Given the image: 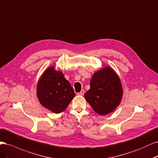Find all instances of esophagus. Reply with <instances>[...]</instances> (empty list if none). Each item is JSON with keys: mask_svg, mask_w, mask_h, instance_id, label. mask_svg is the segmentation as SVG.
I'll return each instance as SVG.
<instances>
[{"mask_svg": "<svg viewBox=\"0 0 158 158\" xmlns=\"http://www.w3.org/2000/svg\"><path fill=\"white\" fill-rule=\"evenodd\" d=\"M84 93H85V90L83 89V90H81L80 93H78L77 94H78V95H81V96H83V95L84 94Z\"/></svg>", "mask_w": 158, "mask_h": 158, "instance_id": "obj_1", "label": "esophagus"}]
</instances>
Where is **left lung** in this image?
<instances>
[{"mask_svg":"<svg viewBox=\"0 0 158 158\" xmlns=\"http://www.w3.org/2000/svg\"><path fill=\"white\" fill-rule=\"evenodd\" d=\"M123 96V89L119 77L114 71L106 67L93 75L90 89L85 98L96 113L105 115L118 106Z\"/></svg>","mask_w":158,"mask_h":158,"instance_id":"8db88e82","label":"left lung"}]
</instances>
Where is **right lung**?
I'll use <instances>...</instances> for the list:
<instances>
[{"label":"right lung","instance_id":"obj_1","mask_svg":"<svg viewBox=\"0 0 158 158\" xmlns=\"http://www.w3.org/2000/svg\"><path fill=\"white\" fill-rule=\"evenodd\" d=\"M37 97L44 108L55 114L64 111L75 95L64 74L48 68L39 79L37 88Z\"/></svg>","mask_w":158,"mask_h":158}]
</instances>
